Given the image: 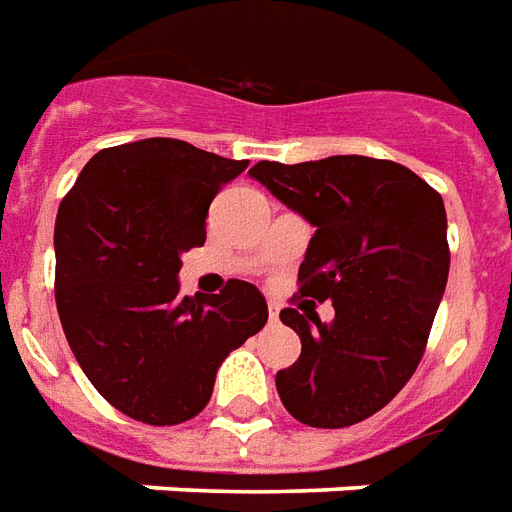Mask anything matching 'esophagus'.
<instances>
[{"label":"esophagus","mask_w":512,"mask_h":512,"mask_svg":"<svg viewBox=\"0 0 512 512\" xmlns=\"http://www.w3.org/2000/svg\"><path fill=\"white\" fill-rule=\"evenodd\" d=\"M267 314H270V322L281 320V308L275 306V303H270V308H267Z\"/></svg>","instance_id":"obj_1"}]
</instances>
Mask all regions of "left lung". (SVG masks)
<instances>
[{"instance_id":"obj_1","label":"left lung","mask_w":512,"mask_h":512,"mask_svg":"<svg viewBox=\"0 0 512 512\" xmlns=\"http://www.w3.org/2000/svg\"><path fill=\"white\" fill-rule=\"evenodd\" d=\"M250 176L314 226L300 295L331 300L333 320L284 308L300 358L275 375L284 408L308 427L378 413L422 361L449 275L447 212L427 181L372 157L259 162Z\"/></svg>"}]
</instances>
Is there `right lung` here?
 I'll return each mask as SVG.
<instances>
[{"label":"right lung","mask_w":512,"mask_h":512,"mask_svg":"<svg viewBox=\"0 0 512 512\" xmlns=\"http://www.w3.org/2000/svg\"><path fill=\"white\" fill-rule=\"evenodd\" d=\"M245 168L148 137L99 151L57 209L54 297L68 347L101 397L137 422L204 411L226 355L267 322L248 281L212 297L179 292L181 253L204 245L212 198Z\"/></svg>","instance_id":"add662e5"}]
</instances>
